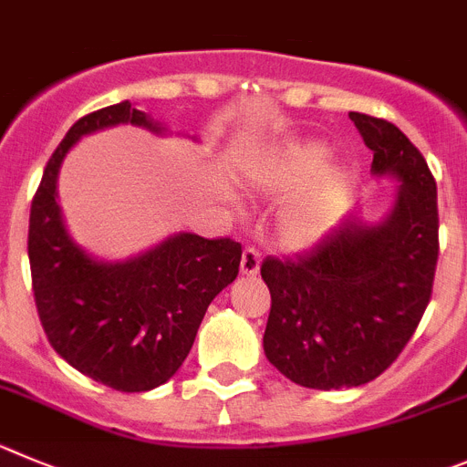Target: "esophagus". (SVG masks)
<instances>
[{
    "mask_svg": "<svg viewBox=\"0 0 467 467\" xmlns=\"http://www.w3.org/2000/svg\"><path fill=\"white\" fill-rule=\"evenodd\" d=\"M260 270V251L249 246V249H244L242 254V275L246 276H255Z\"/></svg>",
    "mask_w": 467,
    "mask_h": 467,
    "instance_id": "obj_1",
    "label": "esophagus"
}]
</instances>
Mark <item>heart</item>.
<instances>
[{"label": "heart", "mask_w": 467, "mask_h": 467, "mask_svg": "<svg viewBox=\"0 0 467 467\" xmlns=\"http://www.w3.org/2000/svg\"><path fill=\"white\" fill-rule=\"evenodd\" d=\"M327 150L326 149H309L300 161V170L297 171H272V174L263 176L260 183L272 191L279 188L293 186V183L306 174H317L323 165H326ZM348 192H351V176L348 174H335L321 191L314 195L305 197L300 202L291 204L281 216V234L293 246H306V244L321 239L327 230L333 228L335 221L342 213L344 202H347Z\"/></svg>", "instance_id": "1"}]
</instances>
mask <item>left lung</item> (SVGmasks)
I'll return each instance as SVG.
<instances>
[{
    "label": "left lung",
    "instance_id": "8db88e82",
    "mask_svg": "<svg viewBox=\"0 0 467 467\" xmlns=\"http://www.w3.org/2000/svg\"><path fill=\"white\" fill-rule=\"evenodd\" d=\"M372 150V174L393 176L381 223L347 218L293 258H265L272 306L265 356L306 389H351L389 368L417 330L438 267V188L423 155L393 123L351 111Z\"/></svg>",
    "mask_w": 467,
    "mask_h": 467
}]
</instances>
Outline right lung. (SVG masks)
I'll list each match as a JSON object with an SVG mask.
<instances>
[{
  "label": "right lung",
  "instance_id": "1",
  "mask_svg": "<svg viewBox=\"0 0 467 467\" xmlns=\"http://www.w3.org/2000/svg\"><path fill=\"white\" fill-rule=\"evenodd\" d=\"M119 123L165 130L128 99L71 125L32 200L27 254L36 312L50 347L90 379L141 393L165 384L182 368L209 302L237 279L242 244L179 233L123 263L86 254L62 223L57 171L83 134Z\"/></svg>",
  "mask_w": 467,
  "mask_h": 467
}]
</instances>
